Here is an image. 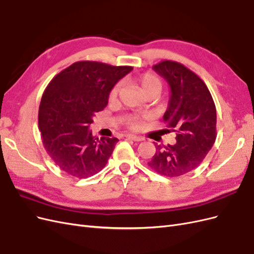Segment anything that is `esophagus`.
I'll list each match as a JSON object with an SVG mask.
<instances>
[{
    "mask_svg": "<svg viewBox=\"0 0 254 254\" xmlns=\"http://www.w3.org/2000/svg\"><path fill=\"white\" fill-rule=\"evenodd\" d=\"M125 136L128 137V139H131V140L135 141V142H140V141L144 140V137L139 136V135H135V134H126Z\"/></svg>",
    "mask_w": 254,
    "mask_h": 254,
    "instance_id": "obj_1",
    "label": "esophagus"
}]
</instances>
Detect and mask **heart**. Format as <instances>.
<instances>
[{
  "label": "heart",
  "instance_id": "b5f03b06",
  "mask_svg": "<svg viewBox=\"0 0 254 254\" xmlns=\"http://www.w3.org/2000/svg\"><path fill=\"white\" fill-rule=\"evenodd\" d=\"M136 80H137V82H139L143 93H146V92L150 91V90H158L159 92L161 90L160 79L157 77L156 75H153L151 73L142 74L141 76L137 77ZM120 89H121V83L114 84V86L112 87V89L110 90V93H109L110 101H114V99L118 97ZM139 122H140V118L136 117V115H133V117H130L126 121V125L130 128H136L137 126H139Z\"/></svg>",
  "mask_w": 254,
  "mask_h": 254
}]
</instances>
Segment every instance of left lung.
<instances>
[{"label":"left lung","instance_id":"1","mask_svg":"<svg viewBox=\"0 0 254 254\" xmlns=\"http://www.w3.org/2000/svg\"><path fill=\"white\" fill-rule=\"evenodd\" d=\"M171 90L163 121L176 132V143L156 145L148 162L155 172L166 177L186 175L205 158L216 140V108L205 83L183 64L164 60L152 66Z\"/></svg>","mask_w":254,"mask_h":254}]
</instances>
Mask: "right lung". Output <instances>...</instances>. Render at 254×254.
I'll return each mask as SVG.
<instances>
[{"label":"right lung","mask_w":254,"mask_h":254,"mask_svg":"<svg viewBox=\"0 0 254 254\" xmlns=\"http://www.w3.org/2000/svg\"><path fill=\"white\" fill-rule=\"evenodd\" d=\"M132 70L128 65L78 61L48 84L38 123L44 148L61 171L81 179L106 166L119 140H99L89 128L95 113L108 104L112 87Z\"/></svg>","instance_id":"1"}]
</instances>
